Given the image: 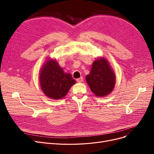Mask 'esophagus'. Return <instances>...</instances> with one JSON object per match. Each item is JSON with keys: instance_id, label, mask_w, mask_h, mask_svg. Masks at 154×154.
<instances>
[{"instance_id": "obj_1", "label": "esophagus", "mask_w": 154, "mask_h": 154, "mask_svg": "<svg viewBox=\"0 0 154 154\" xmlns=\"http://www.w3.org/2000/svg\"><path fill=\"white\" fill-rule=\"evenodd\" d=\"M76 80H77V82L81 83V82L83 81V78H82V77H80V78H79V79H77Z\"/></svg>"}]
</instances>
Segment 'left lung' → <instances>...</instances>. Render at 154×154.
<instances>
[{
	"label": "left lung",
	"mask_w": 154,
	"mask_h": 154,
	"mask_svg": "<svg viewBox=\"0 0 154 154\" xmlns=\"http://www.w3.org/2000/svg\"><path fill=\"white\" fill-rule=\"evenodd\" d=\"M85 80L95 95L102 97L114 90L116 77L107 59L101 57L92 63L91 72L86 75Z\"/></svg>",
	"instance_id": "left-lung-1"
}]
</instances>
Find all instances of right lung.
Returning a JSON list of instances; mask_svg holds the SVG:
<instances>
[{
  "label": "right lung",
  "mask_w": 154,
  "mask_h": 154,
  "mask_svg": "<svg viewBox=\"0 0 154 154\" xmlns=\"http://www.w3.org/2000/svg\"><path fill=\"white\" fill-rule=\"evenodd\" d=\"M40 86L47 97L59 100L66 96L75 80L71 74L60 67L57 61L48 59L42 65L39 74Z\"/></svg>",
  "instance_id": "add662e5"
}]
</instances>
